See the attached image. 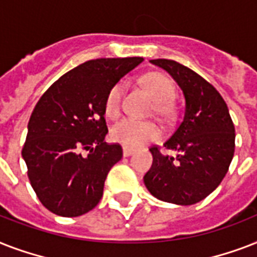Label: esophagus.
<instances>
[{
	"instance_id": "esophagus-1",
	"label": "esophagus",
	"mask_w": 257,
	"mask_h": 257,
	"mask_svg": "<svg viewBox=\"0 0 257 257\" xmlns=\"http://www.w3.org/2000/svg\"><path fill=\"white\" fill-rule=\"evenodd\" d=\"M133 153H135V149L133 148H129V147H124V148H122V155H124V157L131 156Z\"/></svg>"
}]
</instances>
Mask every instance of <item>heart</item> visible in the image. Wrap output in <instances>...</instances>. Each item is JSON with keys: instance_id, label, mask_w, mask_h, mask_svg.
<instances>
[{"instance_id": "1", "label": "heart", "mask_w": 257, "mask_h": 257, "mask_svg": "<svg viewBox=\"0 0 257 257\" xmlns=\"http://www.w3.org/2000/svg\"><path fill=\"white\" fill-rule=\"evenodd\" d=\"M141 84L147 92L156 101L155 110L160 116H168L172 110V101L176 96L175 84L171 78L160 72H149L141 77ZM124 93V84L116 82L109 88L105 96V114L110 118H116L120 114L121 101ZM161 131L152 121H141L135 118H124L113 125L110 137L125 147H140V145L160 139Z\"/></svg>"}]
</instances>
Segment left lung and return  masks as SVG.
<instances>
[{
    "instance_id": "obj_1",
    "label": "left lung",
    "mask_w": 257,
    "mask_h": 257,
    "mask_svg": "<svg viewBox=\"0 0 257 257\" xmlns=\"http://www.w3.org/2000/svg\"><path fill=\"white\" fill-rule=\"evenodd\" d=\"M165 69L185 97L183 121L164 148L177 152L163 155L159 145L149 148L152 167L144 176L145 187L159 200L191 205L205 199L227 175L235 152V126L217 89L200 74L167 58L151 60Z\"/></svg>"
}]
</instances>
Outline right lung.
<instances>
[{
  "label": "right lung",
  "instance_id": "1",
  "mask_svg": "<svg viewBox=\"0 0 257 257\" xmlns=\"http://www.w3.org/2000/svg\"><path fill=\"white\" fill-rule=\"evenodd\" d=\"M143 60L82 62L54 81L38 100L28 124L22 157L30 184L46 209L76 217L98 204L109 171L122 157L120 144L104 141L108 133L105 96Z\"/></svg>",
  "mask_w": 257,
  "mask_h": 257
}]
</instances>
